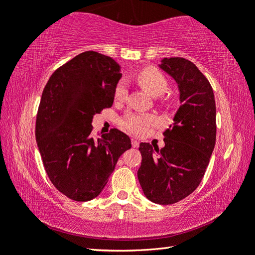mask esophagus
I'll use <instances>...</instances> for the list:
<instances>
[{
  "label": "esophagus",
  "mask_w": 255,
  "mask_h": 255,
  "mask_svg": "<svg viewBox=\"0 0 255 255\" xmlns=\"http://www.w3.org/2000/svg\"><path fill=\"white\" fill-rule=\"evenodd\" d=\"M131 145H132V147H138V146H139V141H138L137 139H135V138H132L131 139Z\"/></svg>",
  "instance_id": "34e87169"
}]
</instances>
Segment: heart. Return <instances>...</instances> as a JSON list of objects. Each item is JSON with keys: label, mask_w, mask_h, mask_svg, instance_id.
Wrapping results in <instances>:
<instances>
[{"label": "heart", "mask_w": 255, "mask_h": 255, "mask_svg": "<svg viewBox=\"0 0 255 255\" xmlns=\"http://www.w3.org/2000/svg\"><path fill=\"white\" fill-rule=\"evenodd\" d=\"M139 84L153 97L162 96L167 90V80L163 73L155 67H147L137 74ZM127 94V85L125 81H120L116 86L115 96L117 99H124ZM154 124L152 116L146 114H127L122 120V125L128 131L135 135H143Z\"/></svg>", "instance_id": "1"}]
</instances>
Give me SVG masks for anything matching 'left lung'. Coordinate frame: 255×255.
I'll list each match as a JSON object with an SVG mask.
<instances>
[{
  "mask_svg": "<svg viewBox=\"0 0 255 255\" xmlns=\"http://www.w3.org/2000/svg\"><path fill=\"white\" fill-rule=\"evenodd\" d=\"M158 66L178 84L181 106L163 132L162 149L140 143L137 176L148 200L171 205L195 191L204 178L216 143V103L209 81L192 62L170 57Z\"/></svg>",
  "mask_w": 255,
  "mask_h": 255,
  "instance_id": "8db88e82",
  "label": "left lung"
}]
</instances>
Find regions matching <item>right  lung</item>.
<instances>
[{"mask_svg": "<svg viewBox=\"0 0 255 255\" xmlns=\"http://www.w3.org/2000/svg\"><path fill=\"white\" fill-rule=\"evenodd\" d=\"M122 75L109 56L84 51L57 68L42 91L37 145L51 183L72 200L100 195L120 155L131 147L118 129L91 136L93 116L112 106Z\"/></svg>", "mask_w": 255, "mask_h": 255, "instance_id": "right-lung-1", "label": "right lung"}]
</instances>
